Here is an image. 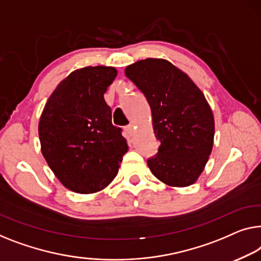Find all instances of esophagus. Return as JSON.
<instances>
[{"label":"esophagus","instance_id":"esophagus-1","mask_svg":"<svg viewBox=\"0 0 261 261\" xmlns=\"http://www.w3.org/2000/svg\"><path fill=\"white\" fill-rule=\"evenodd\" d=\"M134 131H135V126H134V124H130V125H127V126H125V132L129 136H132L134 135Z\"/></svg>","mask_w":261,"mask_h":261}]
</instances>
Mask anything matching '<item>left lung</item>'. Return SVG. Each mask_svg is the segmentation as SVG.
I'll use <instances>...</instances> for the list:
<instances>
[{
  "instance_id": "8db88e82",
  "label": "left lung",
  "mask_w": 261,
  "mask_h": 261,
  "mask_svg": "<svg viewBox=\"0 0 261 261\" xmlns=\"http://www.w3.org/2000/svg\"><path fill=\"white\" fill-rule=\"evenodd\" d=\"M151 108L158 152L147 159L155 178L174 188L193 184L211 154L215 119L192 80L162 58H146L125 69Z\"/></svg>"
}]
</instances>
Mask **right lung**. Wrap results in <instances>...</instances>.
<instances>
[{"mask_svg": "<svg viewBox=\"0 0 261 261\" xmlns=\"http://www.w3.org/2000/svg\"><path fill=\"white\" fill-rule=\"evenodd\" d=\"M117 76L112 67H85L57 85L42 112L38 135L42 154L65 188L93 193L117 176L126 139L112 125L104 99Z\"/></svg>", "mask_w": 261, "mask_h": 261, "instance_id": "right-lung-1", "label": "right lung"}]
</instances>
